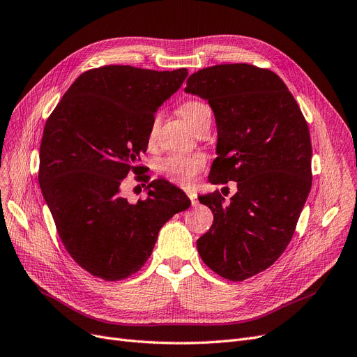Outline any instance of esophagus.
Returning a JSON list of instances; mask_svg holds the SVG:
<instances>
[{"label":"esophagus","mask_w":357,"mask_h":357,"mask_svg":"<svg viewBox=\"0 0 357 357\" xmlns=\"http://www.w3.org/2000/svg\"><path fill=\"white\" fill-rule=\"evenodd\" d=\"M187 195L190 197V200H191V206H197V204H199V200H197V195H195V192H191V191H188V192H187Z\"/></svg>","instance_id":"34e87169"}]
</instances>
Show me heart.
Instances as JSON below:
<instances>
[{"mask_svg":"<svg viewBox=\"0 0 357 357\" xmlns=\"http://www.w3.org/2000/svg\"><path fill=\"white\" fill-rule=\"evenodd\" d=\"M207 110L208 107L204 102L195 101V100L185 101L179 105V114L192 129H195L197 125L200 123L203 114ZM155 134H157V119H153L149 134H147L149 147H153L155 144ZM206 163H207V158L202 153L170 154L158 162L157 170L162 176H165L170 182L176 183V185L188 187L192 183L194 178L206 167Z\"/></svg>","mask_w":357,"mask_h":357,"instance_id":"b5f03b06","label":"heart"}]
</instances>
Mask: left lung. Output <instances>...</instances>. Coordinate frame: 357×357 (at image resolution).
<instances>
[{
    "label": "left lung",
    "instance_id": "obj_1",
    "mask_svg": "<svg viewBox=\"0 0 357 357\" xmlns=\"http://www.w3.org/2000/svg\"><path fill=\"white\" fill-rule=\"evenodd\" d=\"M185 92L208 101L218 126L212 183L236 182L225 200L200 195L213 225L197 240L206 265L229 281L268 269L291 241L312 187L310 134L282 79L252 64L192 73Z\"/></svg>",
    "mask_w": 357,
    "mask_h": 357
}]
</instances>
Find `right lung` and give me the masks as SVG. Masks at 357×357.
Instances as JSON below:
<instances>
[{"instance_id":"add662e5","label":"right lung","mask_w":357,"mask_h":357,"mask_svg":"<svg viewBox=\"0 0 357 357\" xmlns=\"http://www.w3.org/2000/svg\"><path fill=\"white\" fill-rule=\"evenodd\" d=\"M187 69L157 72L102 66L84 72L47 119L39 185L68 253L105 281L138 272L165 223L191 204L165 179L149 181L147 199L129 203L123 181L138 174L157 109L181 88Z\"/></svg>"}]
</instances>
